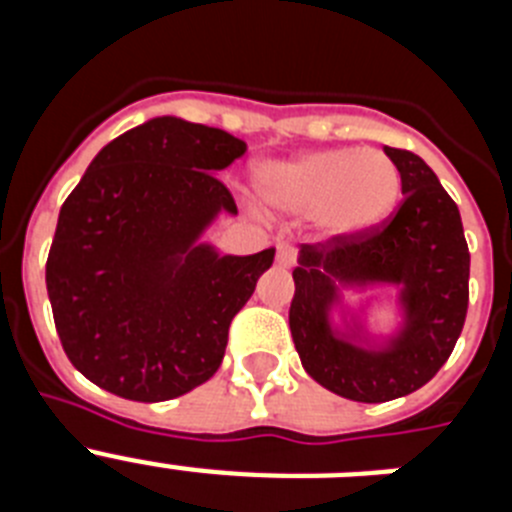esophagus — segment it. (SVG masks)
<instances>
[{"label":"esophagus","mask_w":512,"mask_h":512,"mask_svg":"<svg viewBox=\"0 0 512 512\" xmlns=\"http://www.w3.org/2000/svg\"><path fill=\"white\" fill-rule=\"evenodd\" d=\"M295 259H297V251L292 246L282 243V246L277 248V264L282 266V269H289V266L295 264Z\"/></svg>","instance_id":"34e87169"}]
</instances>
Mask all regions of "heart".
<instances>
[{"label": "heart", "mask_w": 512, "mask_h": 512, "mask_svg": "<svg viewBox=\"0 0 512 512\" xmlns=\"http://www.w3.org/2000/svg\"><path fill=\"white\" fill-rule=\"evenodd\" d=\"M259 189L277 210L315 212L330 233H359L392 210L400 169L377 148H330L266 166Z\"/></svg>", "instance_id": "obj_1"}]
</instances>
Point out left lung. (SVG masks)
Returning a JSON list of instances; mask_svg holds the SVG:
<instances>
[{"label": "left lung", "instance_id": "obj_1", "mask_svg": "<svg viewBox=\"0 0 512 512\" xmlns=\"http://www.w3.org/2000/svg\"><path fill=\"white\" fill-rule=\"evenodd\" d=\"M402 179V202L359 233L302 243L292 271L289 330L305 372L354 402H387L431 382L454 351L469 307V248L461 215L423 158L384 146ZM397 283L406 325L384 349L337 336L329 307L341 286Z\"/></svg>", "mask_w": 512, "mask_h": 512}]
</instances>
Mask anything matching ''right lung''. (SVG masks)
I'll return each instance as SVG.
<instances>
[{"label":"right lung","instance_id":"1","mask_svg":"<svg viewBox=\"0 0 512 512\" xmlns=\"http://www.w3.org/2000/svg\"><path fill=\"white\" fill-rule=\"evenodd\" d=\"M243 153L225 130L153 117L107 143L66 197L45 287L89 382L164 402L220 369L230 323L274 264V248L220 256L197 243L217 212H238L215 174Z\"/></svg>","mask_w":512,"mask_h":512}]
</instances>
